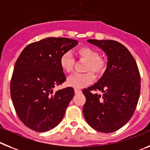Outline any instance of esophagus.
I'll return each instance as SVG.
<instances>
[{
    "label": "esophagus",
    "mask_w": 150,
    "mask_h": 150,
    "mask_svg": "<svg viewBox=\"0 0 150 150\" xmlns=\"http://www.w3.org/2000/svg\"><path fill=\"white\" fill-rule=\"evenodd\" d=\"M75 93H81V90L76 89V88H75Z\"/></svg>",
    "instance_id": "esophagus-1"
}]
</instances>
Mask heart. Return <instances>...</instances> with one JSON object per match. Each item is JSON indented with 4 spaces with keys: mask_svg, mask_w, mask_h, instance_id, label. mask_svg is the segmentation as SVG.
Here are the masks:
<instances>
[{
    "mask_svg": "<svg viewBox=\"0 0 150 150\" xmlns=\"http://www.w3.org/2000/svg\"><path fill=\"white\" fill-rule=\"evenodd\" d=\"M75 53L79 59L86 60L84 70L87 72L71 75L68 79L67 84L70 87L81 89L93 81V75L91 71L96 75H100L106 69V62L105 59L99 56L97 50L90 47H81L75 50ZM59 65L65 72L71 73L73 71L75 59L70 53H65L59 58Z\"/></svg>",
    "mask_w": 150,
    "mask_h": 150,
    "instance_id": "b5f03b06",
    "label": "heart"
}]
</instances>
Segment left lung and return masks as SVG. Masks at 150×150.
Masks as SVG:
<instances>
[{
    "mask_svg": "<svg viewBox=\"0 0 150 150\" xmlns=\"http://www.w3.org/2000/svg\"><path fill=\"white\" fill-rule=\"evenodd\" d=\"M108 57L107 67L100 80L83 90V112L91 127L112 133L123 127L136 109L140 93V75L134 58L123 44L112 40H88ZM100 90L102 95L92 94Z\"/></svg>",
    "mask_w": 150,
    "mask_h": 150,
    "instance_id": "1",
    "label": "left lung"
}]
</instances>
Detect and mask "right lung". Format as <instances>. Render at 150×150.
<instances>
[{
	"instance_id": "obj_1",
	"label": "right lung",
	"mask_w": 150,
	"mask_h": 150,
	"mask_svg": "<svg viewBox=\"0 0 150 150\" xmlns=\"http://www.w3.org/2000/svg\"><path fill=\"white\" fill-rule=\"evenodd\" d=\"M77 44L74 39L47 38L28 44L18 57L10 95L18 117L30 129L45 132L62 121L74 89L53 88L66 81L59 58Z\"/></svg>"
}]
</instances>
